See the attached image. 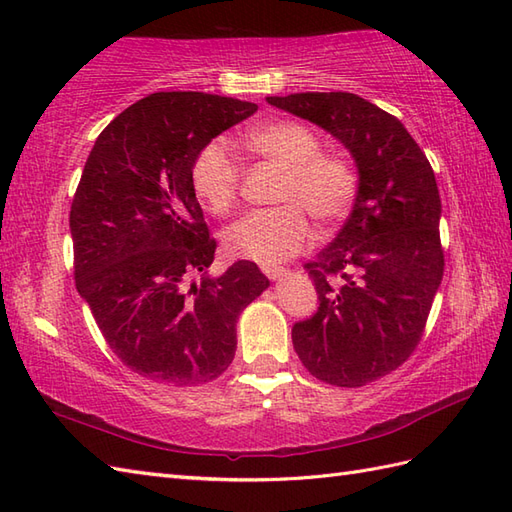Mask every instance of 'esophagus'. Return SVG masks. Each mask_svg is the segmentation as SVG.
<instances>
[{
  "label": "esophagus",
  "instance_id": "esophagus-1",
  "mask_svg": "<svg viewBox=\"0 0 512 512\" xmlns=\"http://www.w3.org/2000/svg\"><path fill=\"white\" fill-rule=\"evenodd\" d=\"M262 270H264V275H266L270 281H281V279H284V277L288 275L286 268H277V266H264Z\"/></svg>",
  "mask_w": 512,
  "mask_h": 512
}]
</instances>
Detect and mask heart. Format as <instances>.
<instances>
[{"label": "heart", "mask_w": 512, "mask_h": 512, "mask_svg": "<svg viewBox=\"0 0 512 512\" xmlns=\"http://www.w3.org/2000/svg\"><path fill=\"white\" fill-rule=\"evenodd\" d=\"M242 143L284 169V176L275 191V202L281 206L248 213L224 231V248L231 257L262 266L281 264L310 244L308 214L328 228L352 213L361 176L343 151H323L317 129L284 118L246 129ZM191 184L211 213L226 215L233 209L242 187V165L226 140L213 138L198 151Z\"/></svg>", "instance_id": "obj_1"}]
</instances>
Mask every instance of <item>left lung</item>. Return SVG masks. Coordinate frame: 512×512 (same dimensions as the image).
<instances>
[{
  "label": "left lung",
  "instance_id": "1",
  "mask_svg": "<svg viewBox=\"0 0 512 512\" xmlns=\"http://www.w3.org/2000/svg\"><path fill=\"white\" fill-rule=\"evenodd\" d=\"M350 149L361 189L347 222L306 264L319 310L292 328L308 372L361 387L416 350L444 273L440 193L424 151L396 116L350 92L268 96Z\"/></svg>",
  "mask_w": 512,
  "mask_h": 512
}]
</instances>
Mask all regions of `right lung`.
<instances>
[{
  "label": "right lung",
  "instance_id": "add662e5",
  "mask_svg": "<svg viewBox=\"0 0 512 512\" xmlns=\"http://www.w3.org/2000/svg\"><path fill=\"white\" fill-rule=\"evenodd\" d=\"M255 112L217 94H149L103 129L85 162L70 209L76 290L138 376L187 387L226 372L239 312L270 286L246 259L206 275L217 244L191 184L198 151Z\"/></svg>",
  "mask_w": 512,
  "mask_h": 512
}]
</instances>
